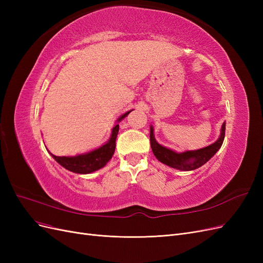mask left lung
<instances>
[{"mask_svg":"<svg viewBox=\"0 0 263 263\" xmlns=\"http://www.w3.org/2000/svg\"><path fill=\"white\" fill-rule=\"evenodd\" d=\"M225 123L221 126L220 136L215 141L214 144L198 149L185 151V153L178 154L176 151L165 148L159 145L154 137V128L150 126V146L153 149V153L159 161L171 166V168L182 170V171H191L200 168L203 164L208 162L210 159L217 153L218 149L221 147L222 141L225 138Z\"/></svg>","mask_w":263,"mask_h":263,"instance_id":"1","label":"left lung"}]
</instances>
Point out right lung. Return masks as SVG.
<instances>
[{"label": "right lung", "mask_w": 263, "mask_h": 263, "mask_svg": "<svg viewBox=\"0 0 263 263\" xmlns=\"http://www.w3.org/2000/svg\"><path fill=\"white\" fill-rule=\"evenodd\" d=\"M130 112L132 110L122 115L118 118V122L122 121V119L128 115ZM118 129H119V125H115L114 128L112 129L110 138L106 144L103 145L99 149L91 151V153L79 155L76 157H59V156H54L52 154L51 156L53 157L55 161L63 166V168H66L71 172L80 173V174L94 172L103 168V166L110 160V158H112V156L114 155L115 146H116L115 141L118 134Z\"/></svg>", "instance_id": "1"}]
</instances>
